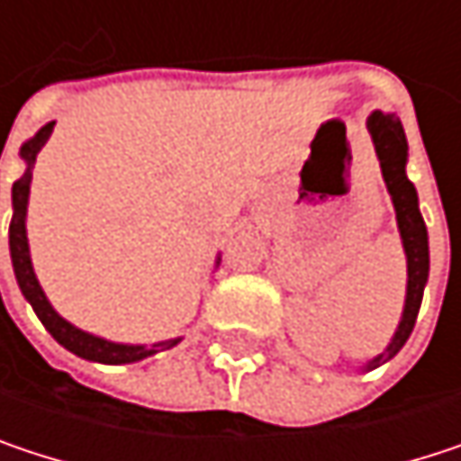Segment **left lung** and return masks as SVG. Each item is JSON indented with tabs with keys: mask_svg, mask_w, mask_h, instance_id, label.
I'll use <instances>...</instances> for the list:
<instances>
[{
	"mask_svg": "<svg viewBox=\"0 0 461 461\" xmlns=\"http://www.w3.org/2000/svg\"><path fill=\"white\" fill-rule=\"evenodd\" d=\"M366 125H368V133H371L376 157H379L382 178H384L387 192H390L393 205H395V219H398V230H401L403 250H406V267H409L406 304H403V315H401V322H398V330L390 339L384 352H379L374 360L360 366V371H374L382 363L393 360L403 349V344L409 341V336L414 330L416 315H419V307H421V296H424V285H427V275H429V245H427L424 219L419 213V197H416L414 184L406 176L409 143H406V133H403L401 120L395 114L374 112Z\"/></svg>",
	"mask_w": 461,
	"mask_h": 461,
	"instance_id": "left-lung-1",
	"label": "left lung"
}]
</instances>
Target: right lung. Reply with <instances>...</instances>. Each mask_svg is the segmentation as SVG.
I'll return each instance as SVG.
<instances>
[{"mask_svg":"<svg viewBox=\"0 0 461 461\" xmlns=\"http://www.w3.org/2000/svg\"><path fill=\"white\" fill-rule=\"evenodd\" d=\"M55 122H47L45 128L37 131L34 139H29L21 146V159L26 162V173L13 184V221H10V258H13V269H15V280L21 294L26 296V302L34 307L37 318L42 321L50 336L66 347L68 352H74L77 357L93 360V363H106V366H122V363H139L143 357H151L157 352H165L170 347H176L181 341V336L176 339H165V341H154L151 347L146 344H120V341H109L101 339L95 333H87L68 321H63L52 304L47 302L45 291L34 275L32 267V253H29V237H26V211H29V192H32V167L37 162L40 149L45 146L50 133H52ZM219 264V261H216Z\"/></svg>","mask_w":461,"mask_h":461,"instance_id":"right-lung-1","label":"right lung"}]
</instances>
